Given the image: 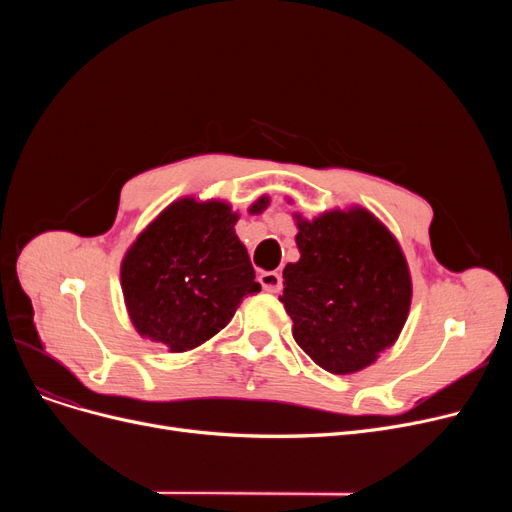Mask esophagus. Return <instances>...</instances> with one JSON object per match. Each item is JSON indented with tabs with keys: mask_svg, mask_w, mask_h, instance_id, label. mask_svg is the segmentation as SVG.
I'll return each mask as SVG.
<instances>
[{
	"mask_svg": "<svg viewBox=\"0 0 512 512\" xmlns=\"http://www.w3.org/2000/svg\"><path fill=\"white\" fill-rule=\"evenodd\" d=\"M259 284L265 292H280L282 290V274L278 272H261Z\"/></svg>",
	"mask_w": 512,
	"mask_h": 512,
	"instance_id": "esophagus-1",
	"label": "esophagus"
}]
</instances>
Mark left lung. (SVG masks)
Instances as JSON below:
<instances>
[{"label":"left lung","mask_w":512,"mask_h":512,"mask_svg":"<svg viewBox=\"0 0 512 512\" xmlns=\"http://www.w3.org/2000/svg\"><path fill=\"white\" fill-rule=\"evenodd\" d=\"M297 218L301 259L284 267L292 336L330 373L369 367L390 348L411 307V274L390 230L363 207Z\"/></svg>","instance_id":"left-lung-1"}]
</instances>
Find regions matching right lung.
<instances>
[{
	"label": "right lung",
	"mask_w": 512,
	"mask_h": 512,
	"mask_svg": "<svg viewBox=\"0 0 512 512\" xmlns=\"http://www.w3.org/2000/svg\"><path fill=\"white\" fill-rule=\"evenodd\" d=\"M261 197L249 211L261 213ZM224 201L184 197L161 211L126 251L120 280L132 326L184 353L228 326L242 299L261 290Z\"/></svg>",
	"instance_id": "obj_1"
}]
</instances>
